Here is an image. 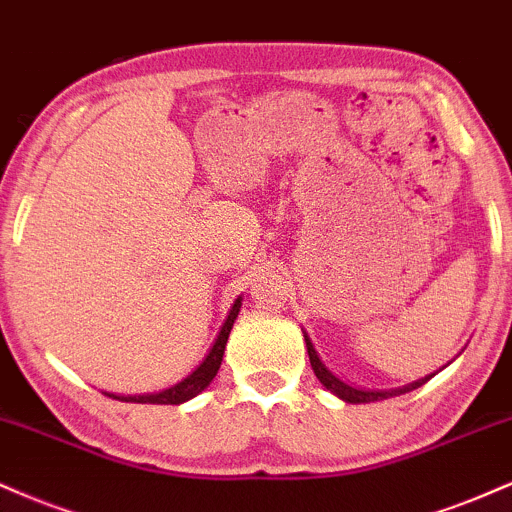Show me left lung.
Masks as SVG:
<instances>
[{
	"label": "left lung",
	"mask_w": 512,
	"mask_h": 512,
	"mask_svg": "<svg viewBox=\"0 0 512 512\" xmlns=\"http://www.w3.org/2000/svg\"><path fill=\"white\" fill-rule=\"evenodd\" d=\"M302 333H304V342H306V352H309V359H311V369H314V374H316L318 381H321L323 386H326V388L330 390V393L338 395L340 400L352 402V405H364V402H378V400L395 398V395H402V393H410V390L424 386V383L429 381V378H434V376L438 374V371L446 369V366L450 364V362H448L446 366H441V369L434 371V374H429V376H424V378H417V381L407 383V386H402V388H390V390H364V388H354V386H350V383H345V381H342V378L335 376L333 371H330L328 366L323 364V359L318 357V352H316L314 342H311V338H309V333H306L304 328H302Z\"/></svg>",
	"instance_id": "8db88e82"
}]
</instances>
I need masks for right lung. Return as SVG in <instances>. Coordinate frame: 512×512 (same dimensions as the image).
<instances>
[{
    "instance_id": "1",
    "label": "right lung",
    "mask_w": 512,
    "mask_h": 512,
    "mask_svg": "<svg viewBox=\"0 0 512 512\" xmlns=\"http://www.w3.org/2000/svg\"><path fill=\"white\" fill-rule=\"evenodd\" d=\"M239 309H242V297L234 299V304L230 306V314H227L225 323H222L220 333L215 335L213 345H210V350H208L206 357H203V362L198 364L196 369L191 371V374L186 378H182L179 383H174V386L160 390V393H143V395L105 393V395H110V398L122 400V402H141V405H182V402H189L191 398H196L198 393H203V390H206L210 383H213L215 374H218V369L222 364V354H225L227 338H230V330L234 326V321H237Z\"/></svg>"
}]
</instances>
